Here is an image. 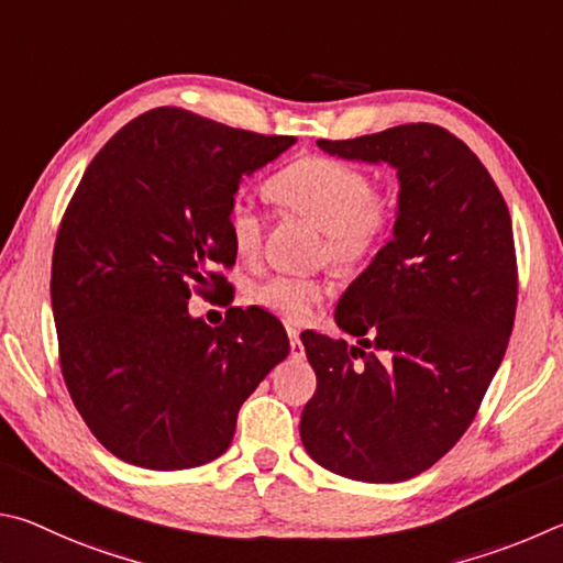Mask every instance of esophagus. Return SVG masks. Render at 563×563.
I'll return each instance as SVG.
<instances>
[{"label":"esophagus","mask_w":563,"mask_h":563,"mask_svg":"<svg viewBox=\"0 0 563 563\" xmlns=\"http://www.w3.org/2000/svg\"><path fill=\"white\" fill-rule=\"evenodd\" d=\"M287 333H289V343H291V358L301 361L303 358V343L299 339V329L297 327H287Z\"/></svg>","instance_id":"esophagus-1"}]
</instances>
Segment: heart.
Instances as JSON below:
<instances>
[{
    "instance_id": "b5f03b06",
    "label": "heart",
    "mask_w": 563,
    "mask_h": 563,
    "mask_svg": "<svg viewBox=\"0 0 563 563\" xmlns=\"http://www.w3.org/2000/svg\"><path fill=\"white\" fill-rule=\"evenodd\" d=\"M272 195L284 207L317 222L327 232L323 260L343 272L366 266L390 242L400 205L388 190H373V177L358 165L329 155L291 163L272 180ZM227 234L236 252L250 256L262 244L264 217L236 197L227 210ZM327 294V284L307 276H269L252 289V299L289 321L309 319Z\"/></svg>"
}]
</instances>
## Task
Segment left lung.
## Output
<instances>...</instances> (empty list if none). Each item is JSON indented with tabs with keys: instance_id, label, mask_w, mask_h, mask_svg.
Instances as JSON below:
<instances>
[{
	"instance_id": "obj_1",
	"label": "left lung",
	"mask_w": 563,
	"mask_h": 563,
	"mask_svg": "<svg viewBox=\"0 0 563 563\" xmlns=\"http://www.w3.org/2000/svg\"><path fill=\"white\" fill-rule=\"evenodd\" d=\"M319 145L396 167L400 217L336 307L363 349L301 336L317 373L301 442L341 477L402 482L457 445L505 358L519 282L511 217L479 157L440 125Z\"/></svg>"
}]
</instances>
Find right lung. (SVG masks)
Returning a JSON list of instances; mask_svg holds the SVG:
<instances>
[{"label": "right lung", "instance_id": "add662e5", "mask_svg": "<svg viewBox=\"0 0 563 563\" xmlns=\"http://www.w3.org/2000/svg\"><path fill=\"white\" fill-rule=\"evenodd\" d=\"M297 143L153 108L86 167L58 224V363L88 430L118 460L190 470L230 448L236 412L289 339L264 309L190 319V294L227 284V210L244 175Z\"/></svg>", "mask_w": 563, "mask_h": 563}]
</instances>
